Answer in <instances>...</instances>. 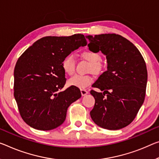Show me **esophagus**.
<instances>
[{"mask_svg":"<svg viewBox=\"0 0 159 159\" xmlns=\"http://www.w3.org/2000/svg\"><path fill=\"white\" fill-rule=\"evenodd\" d=\"M81 94L82 96H85V95H87L88 94V91L87 89H81Z\"/></svg>","mask_w":159,"mask_h":159,"instance_id":"34e87169","label":"esophagus"}]
</instances>
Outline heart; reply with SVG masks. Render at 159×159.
<instances>
[{
	"mask_svg": "<svg viewBox=\"0 0 159 159\" xmlns=\"http://www.w3.org/2000/svg\"><path fill=\"white\" fill-rule=\"evenodd\" d=\"M82 57L84 59L91 63L90 65V71L94 74H100L102 71V65L101 62L102 57L99 52L92 50H85L82 53ZM62 68L65 73L68 75H72L74 74L75 70V63L73 56L70 55L64 58L62 62ZM93 81V79L89 75H79L70 78L68 81V84L70 86L75 87L80 89L87 88Z\"/></svg>",
	"mask_w": 159,
	"mask_h": 159,
	"instance_id": "obj_1",
	"label": "heart"
}]
</instances>
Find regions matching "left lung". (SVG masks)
<instances>
[{
    "mask_svg": "<svg viewBox=\"0 0 159 159\" xmlns=\"http://www.w3.org/2000/svg\"><path fill=\"white\" fill-rule=\"evenodd\" d=\"M89 50L106 55L107 70L93 87L103 92H90L95 99L90 111L100 127L117 130L131 124L142 106L147 84L145 61L132 43L116 34L87 35Z\"/></svg>",
    "mask_w": 159,
    "mask_h": 159,
    "instance_id": "8db88e82",
    "label": "left lung"
}]
</instances>
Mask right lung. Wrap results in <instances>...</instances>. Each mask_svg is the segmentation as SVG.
Segmentation results:
<instances>
[{"label": "right lung", "mask_w": 159, "mask_h": 159, "mask_svg": "<svg viewBox=\"0 0 159 159\" xmlns=\"http://www.w3.org/2000/svg\"><path fill=\"white\" fill-rule=\"evenodd\" d=\"M87 42L82 34L40 39L19 57L14 70V97L22 119L32 128L49 131L65 121L68 107L81 97L66 82L64 58Z\"/></svg>", "instance_id": "obj_1"}]
</instances>
